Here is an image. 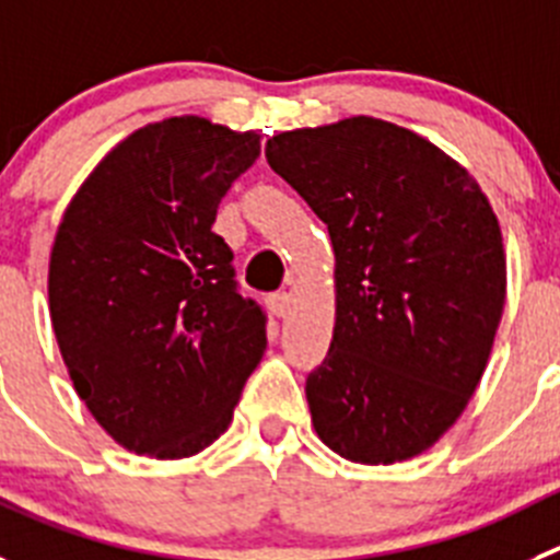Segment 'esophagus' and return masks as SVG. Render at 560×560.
Here are the masks:
<instances>
[{
  "mask_svg": "<svg viewBox=\"0 0 560 560\" xmlns=\"http://www.w3.org/2000/svg\"><path fill=\"white\" fill-rule=\"evenodd\" d=\"M268 306L276 317H287L292 310V295L290 292H276V295H270Z\"/></svg>",
  "mask_w": 560,
  "mask_h": 560,
  "instance_id": "obj_1",
  "label": "esophagus"
}]
</instances>
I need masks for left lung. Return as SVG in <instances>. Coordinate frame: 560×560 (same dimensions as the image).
<instances>
[{"label":"left lung","instance_id":"1","mask_svg":"<svg viewBox=\"0 0 560 560\" xmlns=\"http://www.w3.org/2000/svg\"><path fill=\"white\" fill-rule=\"evenodd\" d=\"M265 156L337 256L334 339L306 378L317 436L359 464L420 456L467 409L503 317L492 203L431 140L368 115L273 135Z\"/></svg>","mask_w":560,"mask_h":560}]
</instances>
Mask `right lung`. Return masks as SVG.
I'll use <instances>...</instances> for the list:
<instances>
[{"instance_id": "add662e5", "label": "right lung", "mask_w": 560, "mask_h": 560, "mask_svg": "<svg viewBox=\"0 0 560 560\" xmlns=\"http://www.w3.org/2000/svg\"><path fill=\"white\" fill-rule=\"evenodd\" d=\"M256 156V132L198 115L149 124L98 162L57 226L62 362L98 425L138 456L212 445L268 348V317L237 292L232 248L212 232Z\"/></svg>"}]
</instances>
